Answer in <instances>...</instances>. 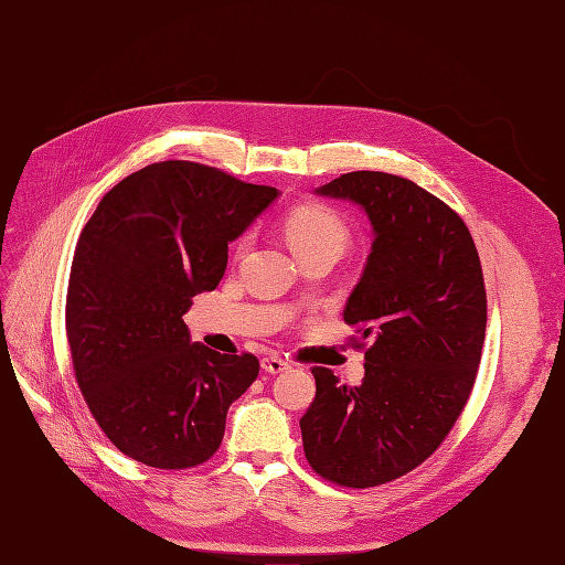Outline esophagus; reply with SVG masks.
<instances>
[{
	"label": "esophagus",
	"mask_w": 565,
	"mask_h": 565,
	"mask_svg": "<svg viewBox=\"0 0 565 565\" xmlns=\"http://www.w3.org/2000/svg\"><path fill=\"white\" fill-rule=\"evenodd\" d=\"M262 367L268 374H278V372H285L289 367V363L280 355H266V358H262Z\"/></svg>",
	"instance_id": "esophagus-1"
}]
</instances>
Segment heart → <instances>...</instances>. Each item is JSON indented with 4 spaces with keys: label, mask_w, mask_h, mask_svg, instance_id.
I'll return each mask as SVG.
<instances>
[{
    "label": "heart",
    "mask_w": 565,
    "mask_h": 565,
    "mask_svg": "<svg viewBox=\"0 0 565 565\" xmlns=\"http://www.w3.org/2000/svg\"><path fill=\"white\" fill-rule=\"evenodd\" d=\"M285 235L297 256L313 252H337L341 254L351 241V228L347 218L330 204L301 202L285 214Z\"/></svg>",
    "instance_id": "heart-1"
}]
</instances>
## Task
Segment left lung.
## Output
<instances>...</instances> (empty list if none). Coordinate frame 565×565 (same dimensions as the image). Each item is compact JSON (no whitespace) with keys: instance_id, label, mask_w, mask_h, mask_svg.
I'll return each instance as SVG.
<instances>
[{"instance_id":"1","label":"left lung","mask_w":565,"mask_h":565,"mask_svg":"<svg viewBox=\"0 0 565 565\" xmlns=\"http://www.w3.org/2000/svg\"><path fill=\"white\" fill-rule=\"evenodd\" d=\"M318 193L361 204L374 243L344 309L365 377L351 386L311 370L303 452L324 481L374 488L429 459L471 396L488 320L483 268L461 216L415 181L349 172Z\"/></svg>"}]
</instances>
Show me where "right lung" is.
Returning a JSON list of instances; mask_svg holds the SVG:
<instances>
[{
    "label": "right lung",
    "mask_w": 565,
    "mask_h": 565,
    "mask_svg": "<svg viewBox=\"0 0 565 565\" xmlns=\"http://www.w3.org/2000/svg\"><path fill=\"white\" fill-rule=\"evenodd\" d=\"M276 195L216 167L167 160L100 198L75 247L65 334L82 396L119 452L191 469L218 450L259 361L191 344L183 313L216 289L228 243Z\"/></svg>",
    "instance_id": "add662e5"
}]
</instances>
